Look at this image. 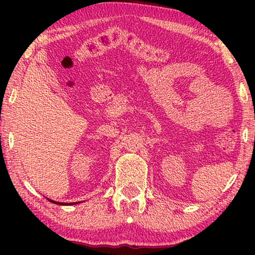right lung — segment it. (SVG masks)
<instances>
[{
    "mask_svg": "<svg viewBox=\"0 0 255 255\" xmlns=\"http://www.w3.org/2000/svg\"><path fill=\"white\" fill-rule=\"evenodd\" d=\"M48 200V198H47ZM50 202H52V203H54V204H59V205H73V204H78V203H80V202H74V203H69V204H67V203H61V202H55V201H52V200H48Z\"/></svg>",
    "mask_w": 255,
    "mask_h": 255,
    "instance_id": "add662e5",
    "label": "right lung"
}]
</instances>
